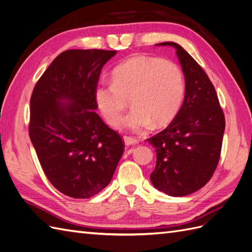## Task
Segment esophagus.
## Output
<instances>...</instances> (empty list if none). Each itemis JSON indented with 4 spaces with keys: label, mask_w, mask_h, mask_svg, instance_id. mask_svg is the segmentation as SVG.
<instances>
[{
    "label": "esophagus",
    "mask_w": 252,
    "mask_h": 252,
    "mask_svg": "<svg viewBox=\"0 0 252 252\" xmlns=\"http://www.w3.org/2000/svg\"><path fill=\"white\" fill-rule=\"evenodd\" d=\"M123 139H124L125 145H127V146H129V145H134V144H136V143H139V140H138V139H134V138H132V136L125 135Z\"/></svg>",
    "instance_id": "esophagus-1"
}]
</instances>
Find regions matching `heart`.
I'll list each match as a JSON object with an SVG mask.
<instances>
[{"label":"heart","mask_w":252,"mask_h":252,"mask_svg":"<svg viewBox=\"0 0 252 252\" xmlns=\"http://www.w3.org/2000/svg\"><path fill=\"white\" fill-rule=\"evenodd\" d=\"M113 82L100 84L94 91L98 109L111 126H119L131 100L133 109L125 125L134 130L161 127L173 119L185 93L181 67L169 60L139 55L120 64Z\"/></svg>","instance_id":"b5f03b06"}]
</instances>
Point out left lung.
Instances as JSON below:
<instances>
[{
    "mask_svg": "<svg viewBox=\"0 0 252 252\" xmlns=\"http://www.w3.org/2000/svg\"><path fill=\"white\" fill-rule=\"evenodd\" d=\"M157 45L175 48L185 75V98L171 123L147 139L157 152L150 180L159 191L184 196L205 186L215 173L225 116L215 86L195 60L177 43Z\"/></svg>",
    "mask_w": 252,
    "mask_h": 252,
    "instance_id": "left-lung-1",
    "label": "left lung"
}]
</instances>
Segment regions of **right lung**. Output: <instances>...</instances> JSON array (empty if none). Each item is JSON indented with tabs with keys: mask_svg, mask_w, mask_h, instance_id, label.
I'll use <instances>...</instances> for the list:
<instances>
[{
	"mask_svg": "<svg viewBox=\"0 0 252 252\" xmlns=\"http://www.w3.org/2000/svg\"><path fill=\"white\" fill-rule=\"evenodd\" d=\"M116 50L70 49L59 55L30 97L29 136L52 186L88 199L107 186L123 155V138L95 112L94 91Z\"/></svg>",
	"mask_w": 252,
	"mask_h": 252,
	"instance_id": "add662e5",
	"label": "right lung"
}]
</instances>
